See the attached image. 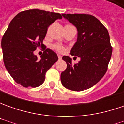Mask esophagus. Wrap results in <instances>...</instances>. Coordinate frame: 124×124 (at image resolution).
I'll return each instance as SVG.
<instances>
[{"label": "esophagus", "instance_id": "esophagus-1", "mask_svg": "<svg viewBox=\"0 0 124 124\" xmlns=\"http://www.w3.org/2000/svg\"><path fill=\"white\" fill-rule=\"evenodd\" d=\"M58 58H59V59H62V56H61V55H58Z\"/></svg>", "mask_w": 124, "mask_h": 124}]
</instances>
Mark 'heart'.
Wrapping results in <instances>:
<instances>
[{"label": "heart", "instance_id": "obj_1", "mask_svg": "<svg viewBox=\"0 0 124 124\" xmlns=\"http://www.w3.org/2000/svg\"><path fill=\"white\" fill-rule=\"evenodd\" d=\"M71 27H74V26L72 25V24H67V25L65 26V29H68V28H71ZM52 48L59 52H63L65 51V48H64L63 47L59 44H54L52 46Z\"/></svg>", "mask_w": 124, "mask_h": 124}]
</instances>
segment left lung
<instances>
[{
  "instance_id": "8db88e82",
  "label": "left lung",
  "mask_w": 124,
  "mask_h": 124,
  "mask_svg": "<svg viewBox=\"0 0 124 124\" xmlns=\"http://www.w3.org/2000/svg\"><path fill=\"white\" fill-rule=\"evenodd\" d=\"M78 30V39L70 51L72 56L80 58L72 65V59L63 56L67 68L61 74V83L75 91L89 89L101 80L108 69L113 48L106 27L92 15L63 14Z\"/></svg>"
}]
</instances>
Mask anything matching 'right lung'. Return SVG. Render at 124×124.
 Here are the masks:
<instances>
[{
  "label": "right lung",
  "instance_id": "right-lung-1",
  "mask_svg": "<svg viewBox=\"0 0 124 124\" xmlns=\"http://www.w3.org/2000/svg\"><path fill=\"white\" fill-rule=\"evenodd\" d=\"M63 16L59 13L29 9L17 14L11 21L2 38L3 61L7 70L17 84L37 87L44 82L45 75L58 60L56 54L43 49L40 60L33 52L44 44L48 26Z\"/></svg>",
  "mask_w": 124,
  "mask_h": 124
}]
</instances>
